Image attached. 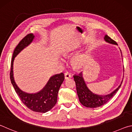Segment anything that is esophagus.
Instances as JSON below:
<instances>
[{
    "label": "esophagus",
    "mask_w": 132,
    "mask_h": 132,
    "mask_svg": "<svg viewBox=\"0 0 132 132\" xmlns=\"http://www.w3.org/2000/svg\"><path fill=\"white\" fill-rule=\"evenodd\" d=\"M70 77H71V75L69 72L67 71V72L64 73V78H65V79H68Z\"/></svg>",
    "instance_id": "esophagus-1"
}]
</instances>
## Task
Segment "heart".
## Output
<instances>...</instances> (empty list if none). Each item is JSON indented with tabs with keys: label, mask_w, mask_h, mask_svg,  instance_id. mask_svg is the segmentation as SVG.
Listing matches in <instances>:
<instances>
[{
	"label": "heart",
	"mask_w": 132,
	"mask_h": 132,
	"mask_svg": "<svg viewBox=\"0 0 132 132\" xmlns=\"http://www.w3.org/2000/svg\"><path fill=\"white\" fill-rule=\"evenodd\" d=\"M85 62H86V58L84 56L81 55L74 59L72 62V64L75 68H80L83 65Z\"/></svg>",
	"instance_id": "1"
}]
</instances>
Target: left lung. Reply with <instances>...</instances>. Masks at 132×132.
I'll return each instance as SVG.
<instances>
[{
	"instance_id": "obj_1",
	"label": "left lung",
	"mask_w": 132,
	"mask_h": 132,
	"mask_svg": "<svg viewBox=\"0 0 132 132\" xmlns=\"http://www.w3.org/2000/svg\"><path fill=\"white\" fill-rule=\"evenodd\" d=\"M104 38L105 41L108 43L118 45L114 40L111 39L107 35L105 36ZM73 77H74V80L76 82L77 93L80 102H81L82 105L87 107V108H97V107L101 106L106 103L111 98L115 95L122 83V82L120 86L115 91H113L112 93L106 95H99L95 94L89 90L84 81L81 73L75 75Z\"/></svg>"
}]
</instances>
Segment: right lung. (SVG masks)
<instances>
[{
	"instance_id": "right-lung-1",
	"label": "right lung",
	"mask_w": 132,
	"mask_h": 132,
	"mask_svg": "<svg viewBox=\"0 0 132 132\" xmlns=\"http://www.w3.org/2000/svg\"><path fill=\"white\" fill-rule=\"evenodd\" d=\"M34 38V35L32 33L27 34L19 42L15 48L12 60L11 61L10 78L13 87L22 102L31 111L37 112L45 113L51 110L56 104L59 88L64 79L63 73H61L60 74L56 75L51 77L43 90L34 94L22 91L17 87L13 78V64L14 58L24 48L32 42Z\"/></svg>"
}]
</instances>
